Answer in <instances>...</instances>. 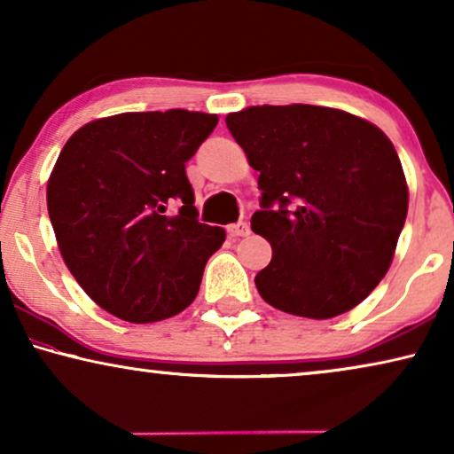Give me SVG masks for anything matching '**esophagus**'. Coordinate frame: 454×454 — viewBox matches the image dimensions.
<instances>
[{
  "mask_svg": "<svg viewBox=\"0 0 454 454\" xmlns=\"http://www.w3.org/2000/svg\"><path fill=\"white\" fill-rule=\"evenodd\" d=\"M227 233L231 235V238H244V235L250 233V225H247L246 221L233 223V225L227 227Z\"/></svg>",
  "mask_w": 454,
  "mask_h": 454,
  "instance_id": "34e87169",
  "label": "esophagus"
}]
</instances>
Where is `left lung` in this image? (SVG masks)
Returning <instances> with one entry per match:
<instances>
[{
  "mask_svg": "<svg viewBox=\"0 0 454 454\" xmlns=\"http://www.w3.org/2000/svg\"><path fill=\"white\" fill-rule=\"evenodd\" d=\"M225 121L260 173L252 231L270 241L272 260L258 294L303 318L349 312L387 275L407 219L393 142L364 117L318 105H256Z\"/></svg>",
  "mask_w": 454,
  "mask_h": 454,
  "instance_id": "8db88e82",
  "label": "left lung"
}]
</instances>
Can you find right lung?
I'll return each instance as SVG.
<instances>
[{
    "label": "right lung",
    "mask_w": 454,
    "mask_h": 454,
    "mask_svg": "<svg viewBox=\"0 0 454 454\" xmlns=\"http://www.w3.org/2000/svg\"><path fill=\"white\" fill-rule=\"evenodd\" d=\"M216 123L188 109L120 114L84 123L61 148L49 219L66 266L105 312L146 325L194 301L225 229L198 223L185 163Z\"/></svg>",
    "instance_id": "1"
}]
</instances>
